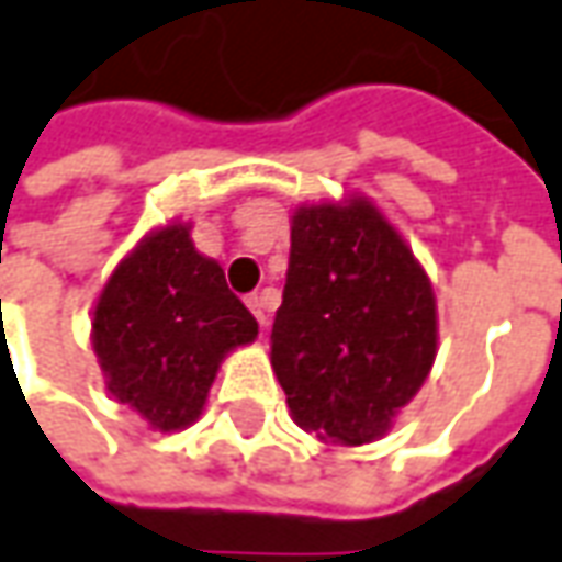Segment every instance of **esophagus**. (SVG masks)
Returning <instances> with one entry per match:
<instances>
[{"mask_svg":"<svg viewBox=\"0 0 562 562\" xmlns=\"http://www.w3.org/2000/svg\"><path fill=\"white\" fill-rule=\"evenodd\" d=\"M249 311L255 313V319L261 323V326H267V311H270V297L267 295H249Z\"/></svg>","mask_w":562,"mask_h":562,"instance_id":"34e87169","label":"esophagus"}]
</instances>
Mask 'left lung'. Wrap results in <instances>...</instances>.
Listing matches in <instances>:
<instances>
[{
    "mask_svg": "<svg viewBox=\"0 0 562 562\" xmlns=\"http://www.w3.org/2000/svg\"><path fill=\"white\" fill-rule=\"evenodd\" d=\"M425 267L369 196L292 212L270 362L297 427L335 446L384 437L437 357Z\"/></svg>",
    "mask_w": 562,
    "mask_h": 562,
    "instance_id": "8db88e82",
    "label": "left lung"
}]
</instances>
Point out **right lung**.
Listing matches in <instances>:
<instances>
[{"label":"right lung","mask_w":562,"mask_h":562,"mask_svg":"<svg viewBox=\"0 0 562 562\" xmlns=\"http://www.w3.org/2000/svg\"><path fill=\"white\" fill-rule=\"evenodd\" d=\"M255 338V316L227 289L221 265L196 251L190 221L147 233L91 311L106 391L159 434L193 425L221 360Z\"/></svg>","instance_id":"obj_1"}]
</instances>
